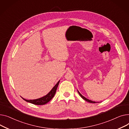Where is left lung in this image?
Listing matches in <instances>:
<instances>
[{
	"instance_id": "left-lung-1",
	"label": "left lung",
	"mask_w": 129,
	"mask_h": 129,
	"mask_svg": "<svg viewBox=\"0 0 129 129\" xmlns=\"http://www.w3.org/2000/svg\"><path fill=\"white\" fill-rule=\"evenodd\" d=\"M78 93H79V95H80V96L83 98V100H84L85 101H87V102H89V103H96V102H93V101H90V100H88V99H87L86 98H85V97H84L83 96H82L81 94H80V93L78 91Z\"/></svg>"
}]
</instances>
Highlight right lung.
I'll return each mask as SVG.
<instances>
[{"label":"right lung","instance_id":"1","mask_svg":"<svg viewBox=\"0 0 129 129\" xmlns=\"http://www.w3.org/2000/svg\"><path fill=\"white\" fill-rule=\"evenodd\" d=\"M60 81L58 82V83L55 85V86L52 88V89L50 90V92L46 95V96H45L42 98H39V99H36V100H27L24 99V98H23L24 101H25L27 102L33 104L34 105H43L47 104L48 102H49L52 98L54 97L56 92V90L57 88V87L59 85Z\"/></svg>","mask_w":129,"mask_h":129}]
</instances>
